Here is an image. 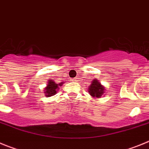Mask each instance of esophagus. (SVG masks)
Returning <instances> with one entry per match:
<instances>
[{
	"label": "esophagus",
	"instance_id": "obj_1",
	"mask_svg": "<svg viewBox=\"0 0 149 149\" xmlns=\"http://www.w3.org/2000/svg\"><path fill=\"white\" fill-rule=\"evenodd\" d=\"M77 79H78V78H75V79H72V81H77Z\"/></svg>",
	"mask_w": 149,
	"mask_h": 149
}]
</instances>
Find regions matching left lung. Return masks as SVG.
Instances as JSON below:
<instances>
[{"mask_svg": "<svg viewBox=\"0 0 149 149\" xmlns=\"http://www.w3.org/2000/svg\"><path fill=\"white\" fill-rule=\"evenodd\" d=\"M88 93L92 97L100 98L105 93V88L96 79H93L88 87Z\"/></svg>", "mask_w": 149, "mask_h": 149, "instance_id": "1", "label": "left lung"}]
</instances>
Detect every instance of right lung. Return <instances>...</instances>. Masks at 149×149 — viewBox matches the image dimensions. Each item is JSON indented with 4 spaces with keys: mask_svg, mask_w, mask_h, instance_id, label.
<instances>
[{
    "mask_svg": "<svg viewBox=\"0 0 149 149\" xmlns=\"http://www.w3.org/2000/svg\"><path fill=\"white\" fill-rule=\"evenodd\" d=\"M62 84H64L63 82L61 83H57L55 82L53 80L49 79L48 80V82L47 84V86L44 88V93H45V96L46 97H50L52 96H54L57 91H58L60 87L62 85Z\"/></svg>",
    "mask_w": 149,
    "mask_h": 149,
    "instance_id": "obj_1",
    "label": "right lung"
}]
</instances>
